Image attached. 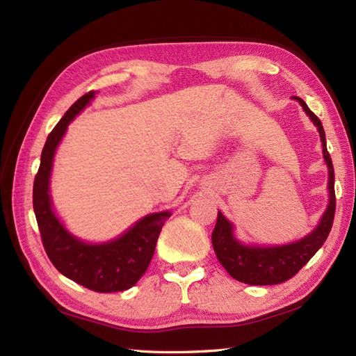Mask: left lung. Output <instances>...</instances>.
<instances>
[{"label":"left lung","instance_id":"8db88e82","mask_svg":"<svg viewBox=\"0 0 356 356\" xmlns=\"http://www.w3.org/2000/svg\"><path fill=\"white\" fill-rule=\"evenodd\" d=\"M301 107L305 108L306 115L312 119V122L318 127V131L323 142V154L324 161L329 168V207L324 213L320 225L316 226L315 231L309 234L303 240L295 241L291 245L284 246H246L241 245L232 236V225L226 220L223 214L218 211L217 223L213 231V246L218 261L226 272L238 280L241 283L252 284V286H268V284H280L292 278L305 264L312 259L315 252L323 246L326 241L329 232L334 225L335 217V172L332 159L326 147V136H324V128L321 120L316 118L314 113L309 110L306 102L301 97L295 96Z\"/></svg>","mask_w":356,"mask_h":356}]
</instances>
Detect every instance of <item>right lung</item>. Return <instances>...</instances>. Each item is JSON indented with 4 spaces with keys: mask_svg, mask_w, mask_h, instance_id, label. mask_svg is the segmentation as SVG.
<instances>
[{
    "mask_svg": "<svg viewBox=\"0 0 356 356\" xmlns=\"http://www.w3.org/2000/svg\"><path fill=\"white\" fill-rule=\"evenodd\" d=\"M95 97L88 92L67 110L50 131L41 153V163L33 182V211L41 240L50 261L67 278L90 291L110 293L130 289L145 274L153 259L159 234L170 211L143 217L133 228L104 245H87L70 236L51 211L49 179L53 156L73 118Z\"/></svg>",
    "mask_w": 356,
    "mask_h": 356,
    "instance_id": "right-lung-1",
    "label": "right lung"
}]
</instances>
